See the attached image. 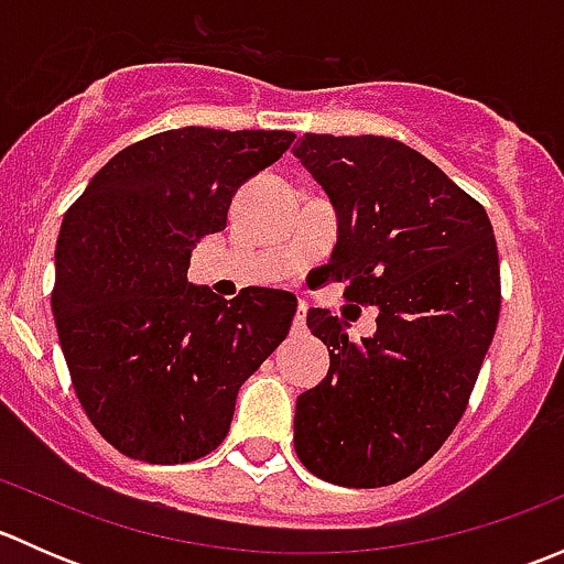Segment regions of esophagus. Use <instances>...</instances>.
Segmentation results:
<instances>
[{
    "label": "esophagus",
    "mask_w": 564,
    "mask_h": 564,
    "mask_svg": "<svg viewBox=\"0 0 564 564\" xmlns=\"http://www.w3.org/2000/svg\"><path fill=\"white\" fill-rule=\"evenodd\" d=\"M305 329H308V324H305V308H300L292 318V335H303Z\"/></svg>",
    "instance_id": "esophagus-1"
}]
</instances>
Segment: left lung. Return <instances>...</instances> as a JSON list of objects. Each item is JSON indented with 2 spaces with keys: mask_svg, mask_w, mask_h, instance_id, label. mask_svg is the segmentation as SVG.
Masks as SVG:
<instances>
[{
  "mask_svg": "<svg viewBox=\"0 0 564 564\" xmlns=\"http://www.w3.org/2000/svg\"><path fill=\"white\" fill-rule=\"evenodd\" d=\"M338 213L327 275L377 305V333L308 311L329 351L297 398L294 451L335 486L379 488L417 471L453 434L497 329L499 253L486 209L440 166L384 135L305 133L294 147Z\"/></svg>",
  "mask_w": 564,
  "mask_h": 564,
  "instance_id": "1",
  "label": "left lung"
}]
</instances>
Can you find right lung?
I'll return each mask as SVG.
<instances>
[{
    "mask_svg": "<svg viewBox=\"0 0 564 564\" xmlns=\"http://www.w3.org/2000/svg\"><path fill=\"white\" fill-rule=\"evenodd\" d=\"M289 130L180 128L124 147L76 198L51 294L62 355L106 442L185 464L229 434L242 382L278 349L297 297L248 286L224 300L187 281L191 250L226 229L231 196L272 166Z\"/></svg>",
    "mask_w": 564,
    "mask_h": 564,
    "instance_id": "1",
    "label": "right lung"
}]
</instances>
